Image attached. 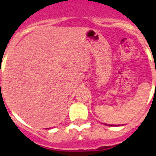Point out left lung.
<instances>
[{
	"label": "left lung",
	"instance_id": "8db88e82",
	"mask_svg": "<svg viewBox=\"0 0 156 156\" xmlns=\"http://www.w3.org/2000/svg\"><path fill=\"white\" fill-rule=\"evenodd\" d=\"M105 125H106V124H105ZM109 126H110V125H109ZM111 126H113V125H111Z\"/></svg>",
	"mask_w": 156,
	"mask_h": 156
}]
</instances>
